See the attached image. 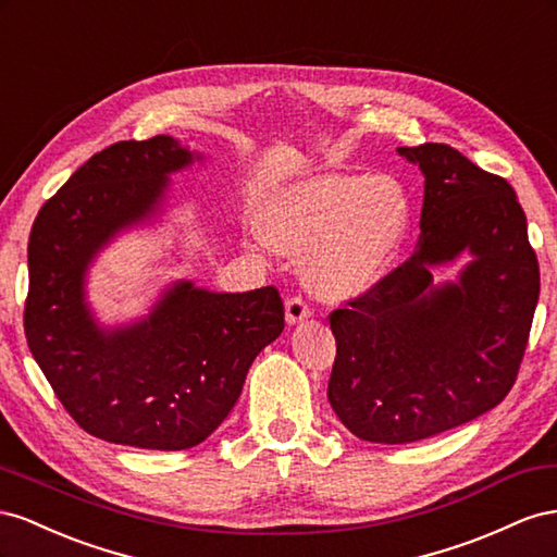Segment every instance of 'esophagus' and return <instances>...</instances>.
Listing matches in <instances>:
<instances>
[{"mask_svg":"<svg viewBox=\"0 0 557 557\" xmlns=\"http://www.w3.org/2000/svg\"><path fill=\"white\" fill-rule=\"evenodd\" d=\"M310 317V308L304 298H289L287 300V324H300Z\"/></svg>","mask_w":557,"mask_h":557,"instance_id":"obj_1","label":"esophagus"}]
</instances>
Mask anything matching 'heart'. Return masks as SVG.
Segmentation results:
<instances>
[{
  "mask_svg": "<svg viewBox=\"0 0 557 557\" xmlns=\"http://www.w3.org/2000/svg\"><path fill=\"white\" fill-rule=\"evenodd\" d=\"M410 224L406 190L387 177L312 174L282 186L263 210L268 245L300 257L306 287L324 300L369 294Z\"/></svg>",
  "mask_w": 557,
  "mask_h": 557,
  "instance_id": "obj_1",
  "label": "heart"
}]
</instances>
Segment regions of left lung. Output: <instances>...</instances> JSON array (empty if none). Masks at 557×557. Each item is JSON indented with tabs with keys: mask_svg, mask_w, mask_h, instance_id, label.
<instances>
[{
	"mask_svg": "<svg viewBox=\"0 0 557 557\" xmlns=\"http://www.w3.org/2000/svg\"><path fill=\"white\" fill-rule=\"evenodd\" d=\"M424 174L412 257L333 310L329 404L361 441L412 443L475 420L511 392L539 300L528 219L506 180L448 145L396 149ZM472 259L457 283L433 268Z\"/></svg>",
	"mask_w": 557,
	"mask_h": 557,
	"instance_id": "left-lung-1",
	"label": "left lung"
}]
</instances>
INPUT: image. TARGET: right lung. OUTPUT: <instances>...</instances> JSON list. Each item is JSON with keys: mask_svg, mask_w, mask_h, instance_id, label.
<instances>
[{"mask_svg": "<svg viewBox=\"0 0 557 557\" xmlns=\"http://www.w3.org/2000/svg\"><path fill=\"white\" fill-rule=\"evenodd\" d=\"M200 158L170 135L111 145L46 200L29 233V352L74 422L119 446H198L284 329L275 287L219 294L188 280L170 284L137 322L95 320L90 263L119 233L161 214L170 174Z\"/></svg>", "mask_w": 557, "mask_h": 557, "instance_id": "add662e5", "label": "right lung"}]
</instances>
